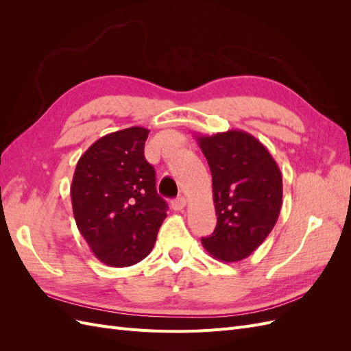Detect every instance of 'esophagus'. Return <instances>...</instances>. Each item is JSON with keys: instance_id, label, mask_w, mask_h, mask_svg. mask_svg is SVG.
Segmentation results:
<instances>
[{"instance_id": "obj_1", "label": "esophagus", "mask_w": 351, "mask_h": 351, "mask_svg": "<svg viewBox=\"0 0 351 351\" xmlns=\"http://www.w3.org/2000/svg\"><path fill=\"white\" fill-rule=\"evenodd\" d=\"M187 205V200H186V197H177V199H174L173 202H171V206H173V209L174 210H182L184 206Z\"/></svg>"}]
</instances>
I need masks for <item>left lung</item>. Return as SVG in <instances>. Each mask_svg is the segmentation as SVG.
Instances as JSON below:
<instances>
[{"instance_id": "8db88e82", "label": "left lung", "mask_w": 351, "mask_h": 351, "mask_svg": "<svg viewBox=\"0 0 351 351\" xmlns=\"http://www.w3.org/2000/svg\"><path fill=\"white\" fill-rule=\"evenodd\" d=\"M212 173L217 227L202 244L212 258L239 262L272 231L282 205V176L256 137L243 130L196 136Z\"/></svg>"}]
</instances>
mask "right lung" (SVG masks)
Listing matches in <instances>:
<instances>
[{
  "instance_id": "1",
  "label": "right lung",
  "mask_w": 351,
  "mask_h": 351,
  "mask_svg": "<svg viewBox=\"0 0 351 351\" xmlns=\"http://www.w3.org/2000/svg\"><path fill=\"white\" fill-rule=\"evenodd\" d=\"M147 134L145 127H129L101 137L80 156L73 176L77 228L108 267H132L145 259L167 217L155 169L143 154Z\"/></svg>"
}]
</instances>
